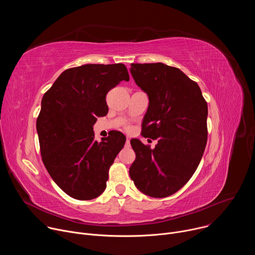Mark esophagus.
<instances>
[{
	"label": "esophagus",
	"mask_w": 255,
	"mask_h": 255,
	"mask_svg": "<svg viewBox=\"0 0 255 255\" xmlns=\"http://www.w3.org/2000/svg\"><path fill=\"white\" fill-rule=\"evenodd\" d=\"M126 145H127V146H129V145H130V138H128V137L126 139Z\"/></svg>",
	"instance_id": "esophagus-1"
}]
</instances>
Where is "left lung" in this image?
<instances>
[{
    "label": "left lung",
    "mask_w": 255,
    "mask_h": 255,
    "mask_svg": "<svg viewBox=\"0 0 255 255\" xmlns=\"http://www.w3.org/2000/svg\"><path fill=\"white\" fill-rule=\"evenodd\" d=\"M136 85L147 94L144 137L158 139L151 149L138 139L129 174L136 188L152 198H165L183 188L195 173L207 144L208 105L198 84L179 68L164 63H132Z\"/></svg>",
    "instance_id": "left-lung-1"
}]
</instances>
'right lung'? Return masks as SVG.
I'll return each mask as SVG.
<instances>
[{"label": "right lung", "instance_id": "1", "mask_svg": "<svg viewBox=\"0 0 255 255\" xmlns=\"http://www.w3.org/2000/svg\"><path fill=\"white\" fill-rule=\"evenodd\" d=\"M129 81L123 63L84 64L64 70L44 94L36 121L42 161L69 197L88 201L106 189L109 168L126 137L113 132L95 140L97 117L108 113L106 95Z\"/></svg>", "mask_w": 255, "mask_h": 255}]
</instances>
